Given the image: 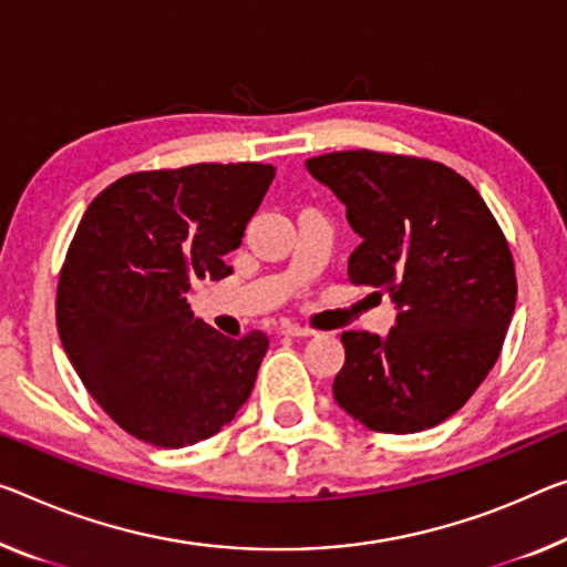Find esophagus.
<instances>
[{"label":"esophagus","instance_id":"esophagus-1","mask_svg":"<svg viewBox=\"0 0 567 567\" xmlns=\"http://www.w3.org/2000/svg\"><path fill=\"white\" fill-rule=\"evenodd\" d=\"M281 334H286V337H311L313 329L301 327V324H293V321H286V324L281 327Z\"/></svg>","mask_w":567,"mask_h":567}]
</instances>
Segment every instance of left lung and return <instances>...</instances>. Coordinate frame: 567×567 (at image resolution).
Instances as JSON below:
<instances>
[{
  "mask_svg": "<svg viewBox=\"0 0 567 567\" xmlns=\"http://www.w3.org/2000/svg\"><path fill=\"white\" fill-rule=\"evenodd\" d=\"M307 169L362 238L350 281L388 291L398 309L385 337L342 334L334 400L370 431L433 429L502 352L517 301L507 238L482 195L441 162L354 150L311 156Z\"/></svg>",
  "mask_w": 567,
  "mask_h": 567,
  "instance_id": "1",
  "label": "left lung"
}]
</instances>
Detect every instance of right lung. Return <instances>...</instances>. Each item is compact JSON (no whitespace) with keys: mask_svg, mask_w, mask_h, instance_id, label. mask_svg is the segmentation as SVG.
<instances>
[{"mask_svg":"<svg viewBox=\"0 0 567 567\" xmlns=\"http://www.w3.org/2000/svg\"><path fill=\"white\" fill-rule=\"evenodd\" d=\"M271 164L126 174L85 210L58 284V334L78 378L126 433L162 449L205 441L254 390L264 332L230 339L189 311L195 278L230 276Z\"/></svg>","mask_w":567,"mask_h":567,"instance_id":"right-lung-1","label":"right lung"}]
</instances>
